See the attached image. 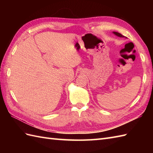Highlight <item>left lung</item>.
Returning a JSON list of instances; mask_svg holds the SVG:
<instances>
[{
	"label": "left lung",
	"instance_id": "obj_1",
	"mask_svg": "<svg viewBox=\"0 0 153 153\" xmlns=\"http://www.w3.org/2000/svg\"><path fill=\"white\" fill-rule=\"evenodd\" d=\"M114 33L115 35H116L117 36H118V37H124V36H123V35H122V34H120V33H118V32H114Z\"/></svg>",
	"mask_w": 153,
	"mask_h": 153
}]
</instances>
